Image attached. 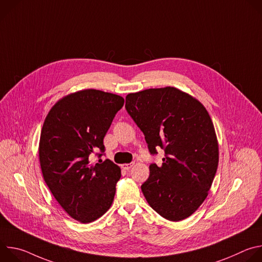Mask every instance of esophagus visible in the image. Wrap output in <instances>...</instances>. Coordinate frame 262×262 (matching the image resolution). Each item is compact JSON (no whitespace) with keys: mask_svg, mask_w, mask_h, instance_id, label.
I'll list each match as a JSON object with an SVG mask.
<instances>
[{"mask_svg":"<svg viewBox=\"0 0 262 262\" xmlns=\"http://www.w3.org/2000/svg\"><path fill=\"white\" fill-rule=\"evenodd\" d=\"M133 166H134V163H130V164H123V165H122V168H123L124 170L128 171L129 169L133 168Z\"/></svg>","mask_w":262,"mask_h":262,"instance_id":"1","label":"esophagus"}]
</instances>
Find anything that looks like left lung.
<instances>
[{
  "instance_id": "1",
  "label": "left lung",
  "mask_w": 262,
  "mask_h": 262,
  "mask_svg": "<svg viewBox=\"0 0 262 262\" xmlns=\"http://www.w3.org/2000/svg\"><path fill=\"white\" fill-rule=\"evenodd\" d=\"M125 108L145 136L148 149L165 150L163 164L149 166L141 190L163 217L178 222L203 203L219 164V145L204 105L174 87L129 93Z\"/></svg>"
}]
</instances>
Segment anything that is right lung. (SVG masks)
I'll list each match as a JSON object with an SVG mask.
<instances>
[{
    "mask_svg": "<svg viewBox=\"0 0 262 262\" xmlns=\"http://www.w3.org/2000/svg\"><path fill=\"white\" fill-rule=\"evenodd\" d=\"M123 97L95 89L68 94L51 108L39 141V162L50 191L74 220L91 223L113 203L120 168L110 160L95 165L90 157L104 152L103 138Z\"/></svg>",
    "mask_w": 262,
    "mask_h": 262,
    "instance_id": "obj_1",
    "label": "right lung"
}]
</instances>
